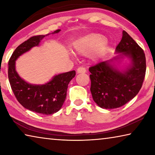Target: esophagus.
Here are the masks:
<instances>
[{
	"instance_id": "obj_1",
	"label": "esophagus",
	"mask_w": 155,
	"mask_h": 155,
	"mask_svg": "<svg viewBox=\"0 0 155 155\" xmlns=\"http://www.w3.org/2000/svg\"><path fill=\"white\" fill-rule=\"evenodd\" d=\"M86 69L84 67H79L77 69V73H85Z\"/></svg>"
}]
</instances>
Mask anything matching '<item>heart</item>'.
Here are the masks:
<instances>
[{
	"mask_svg": "<svg viewBox=\"0 0 155 155\" xmlns=\"http://www.w3.org/2000/svg\"><path fill=\"white\" fill-rule=\"evenodd\" d=\"M106 39L100 34L91 33L82 37L76 41L74 48L77 53L87 55L92 52V57L96 59L105 48Z\"/></svg>",
	"mask_w": 155,
	"mask_h": 155,
	"instance_id": "b5f03b06",
	"label": "heart"
}]
</instances>
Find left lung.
<instances>
[{
	"label": "left lung",
	"mask_w": 155,
	"mask_h": 155,
	"mask_svg": "<svg viewBox=\"0 0 155 155\" xmlns=\"http://www.w3.org/2000/svg\"><path fill=\"white\" fill-rule=\"evenodd\" d=\"M115 51L131 59L132 65L125 71L115 69L109 61L98 63L89 68L93 100L103 109L118 108L132 100L142 87L146 75L143 49L125 31Z\"/></svg>",
	"instance_id": "left-lung-1"
}]
</instances>
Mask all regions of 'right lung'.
I'll list each match as a JSON object with an SVG mask.
<instances>
[{
	"label": "right lung",
	"mask_w": 155,
	"mask_h": 155,
	"mask_svg": "<svg viewBox=\"0 0 155 155\" xmlns=\"http://www.w3.org/2000/svg\"><path fill=\"white\" fill-rule=\"evenodd\" d=\"M59 31L57 29L52 33ZM46 35L31 37L15 48L9 60L8 78L15 98L25 108L41 114L51 115L61 108L66 98L68 85L75 77L76 72L72 70L56 75L48 83L37 85L22 79L15 69V60L32 47L38 46Z\"/></svg>",
	"instance_id": "obj_1"
}]
</instances>
